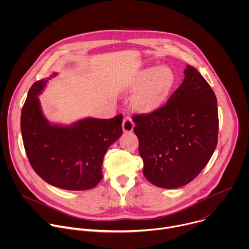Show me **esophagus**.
I'll list each match as a JSON object with an SVG mask.
<instances>
[{"mask_svg": "<svg viewBox=\"0 0 249 249\" xmlns=\"http://www.w3.org/2000/svg\"><path fill=\"white\" fill-rule=\"evenodd\" d=\"M134 122L132 121V119L129 117V116H126L124 119H123V122H122V129L124 132H132L133 129H134Z\"/></svg>", "mask_w": 249, "mask_h": 249, "instance_id": "esophagus-1", "label": "esophagus"}]
</instances>
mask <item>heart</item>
<instances>
[{
    "instance_id": "1",
    "label": "heart",
    "mask_w": 249,
    "mask_h": 249,
    "mask_svg": "<svg viewBox=\"0 0 249 249\" xmlns=\"http://www.w3.org/2000/svg\"><path fill=\"white\" fill-rule=\"evenodd\" d=\"M172 84L173 75L164 66L141 71L130 84L132 89H139L133 99L134 107L141 112L156 109L166 98Z\"/></svg>"
}]
</instances>
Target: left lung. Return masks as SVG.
<instances>
[{
  "label": "left lung",
  "mask_w": 249,
  "mask_h": 249,
  "mask_svg": "<svg viewBox=\"0 0 249 249\" xmlns=\"http://www.w3.org/2000/svg\"><path fill=\"white\" fill-rule=\"evenodd\" d=\"M184 75L182 84L161 107L133 117L143 173L160 188H178L192 181L218 143L215 92L190 65Z\"/></svg>",
  "instance_id": "8db88e82"
}]
</instances>
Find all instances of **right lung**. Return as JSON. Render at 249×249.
I'll list each match as a JSON object with an SVG mask.
<instances>
[{
    "label": "right lung",
    "mask_w": 249,
    "mask_h": 249,
    "mask_svg": "<svg viewBox=\"0 0 249 249\" xmlns=\"http://www.w3.org/2000/svg\"><path fill=\"white\" fill-rule=\"evenodd\" d=\"M35 82L21 110L20 129L28 160L47 183L65 190L95 187L102 178L107 149L122 135V114L110 119L85 118L71 125L50 123L38 95L51 78Z\"/></svg>",
    "instance_id": "obj_1"
}]
</instances>
